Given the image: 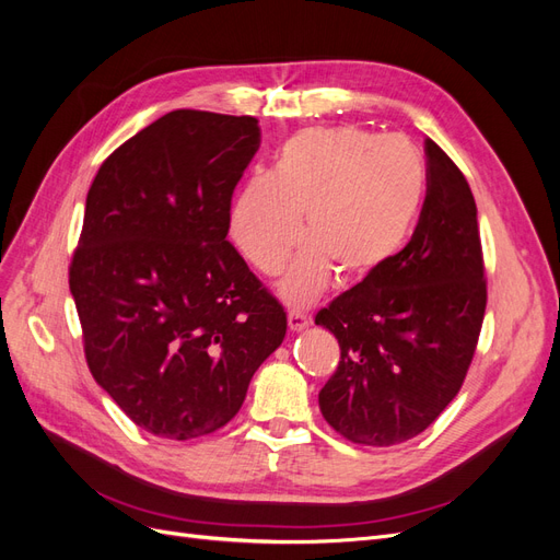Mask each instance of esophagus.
I'll return each mask as SVG.
<instances>
[{
  "instance_id": "obj_1",
  "label": "esophagus",
  "mask_w": 560,
  "mask_h": 560,
  "mask_svg": "<svg viewBox=\"0 0 560 560\" xmlns=\"http://www.w3.org/2000/svg\"><path fill=\"white\" fill-rule=\"evenodd\" d=\"M287 322H290V329L292 331H303V329L311 325V319L303 315V313H296V311H292L290 315H287Z\"/></svg>"
}]
</instances>
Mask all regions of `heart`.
<instances>
[{"label": "heart", "mask_w": 560, "mask_h": 560, "mask_svg": "<svg viewBox=\"0 0 560 560\" xmlns=\"http://www.w3.org/2000/svg\"><path fill=\"white\" fill-rule=\"evenodd\" d=\"M425 161L399 135L354 126H315L287 140L270 173L252 175L235 194L229 235L245 261L273 276L306 235L280 296L313 303L334 280H364L393 261L425 196ZM307 214V229L300 217Z\"/></svg>", "instance_id": "1"}]
</instances>
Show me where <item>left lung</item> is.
Wrapping results in <instances>:
<instances>
[{"label":"left lung","instance_id":"8db88e82","mask_svg":"<svg viewBox=\"0 0 560 560\" xmlns=\"http://www.w3.org/2000/svg\"><path fill=\"white\" fill-rule=\"evenodd\" d=\"M418 226L378 273L315 317L341 346L319 411L354 444L395 446L428 430L460 389L486 311L477 202L432 140Z\"/></svg>","mask_w":560,"mask_h":560}]
</instances>
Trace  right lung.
I'll return each mask as SVG.
<instances>
[{
  "instance_id": "right-lung-1",
  "label": "right lung",
  "mask_w": 560,
  "mask_h": 560,
  "mask_svg": "<svg viewBox=\"0 0 560 560\" xmlns=\"http://www.w3.org/2000/svg\"><path fill=\"white\" fill-rule=\"evenodd\" d=\"M254 116L177 109L118 147L86 198L70 292L97 385L135 425L186 442L241 411L287 315L226 241Z\"/></svg>"
}]
</instances>
